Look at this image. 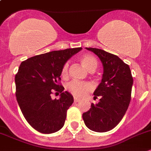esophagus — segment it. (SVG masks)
<instances>
[{"instance_id":"esophagus-1","label":"esophagus","mask_w":151,"mask_h":151,"mask_svg":"<svg viewBox=\"0 0 151 151\" xmlns=\"http://www.w3.org/2000/svg\"><path fill=\"white\" fill-rule=\"evenodd\" d=\"M74 101L75 103H77V102H79V101H80V99H79V98H76V97H74Z\"/></svg>"}]
</instances>
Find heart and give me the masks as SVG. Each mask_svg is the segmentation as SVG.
Returning <instances> with one entry per match:
<instances>
[{
    "instance_id": "heart-1",
    "label": "heart",
    "mask_w": 151,
    "mask_h": 151,
    "mask_svg": "<svg viewBox=\"0 0 151 151\" xmlns=\"http://www.w3.org/2000/svg\"><path fill=\"white\" fill-rule=\"evenodd\" d=\"M80 62L84 68L88 71H95L98 66V61L95 56L90 54H84L80 57ZM68 63H66L62 68V76L65 77L68 74ZM67 90L72 95L77 97H83L91 90V87L88 83L71 81L66 86Z\"/></svg>"
}]
</instances>
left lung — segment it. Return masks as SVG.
Returning <instances> with one entry per match:
<instances>
[{
	"label": "left lung",
	"mask_w": 151,
	"mask_h": 151,
	"mask_svg": "<svg viewBox=\"0 0 151 151\" xmlns=\"http://www.w3.org/2000/svg\"><path fill=\"white\" fill-rule=\"evenodd\" d=\"M101 60L104 74L101 83L94 91L98 104H91L83 114L86 126L92 131L104 133L118 124L126 113L131 100L133 80L129 65L118 56L104 50L86 47Z\"/></svg>",
	"instance_id": "left-lung-1"
}]
</instances>
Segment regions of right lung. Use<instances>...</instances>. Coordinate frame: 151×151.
<instances>
[{
  "label": "right lung",
  "mask_w": 151,
  "mask_h": 151,
  "mask_svg": "<svg viewBox=\"0 0 151 151\" xmlns=\"http://www.w3.org/2000/svg\"><path fill=\"white\" fill-rule=\"evenodd\" d=\"M81 50L48 52L30 57L19 66L15 77L17 101L27 122L40 133H53L64 126L74 98L58 82L63 65ZM53 91L61 93L60 99H52Z\"/></svg>",
  "instance_id": "1"
}]
</instances>
